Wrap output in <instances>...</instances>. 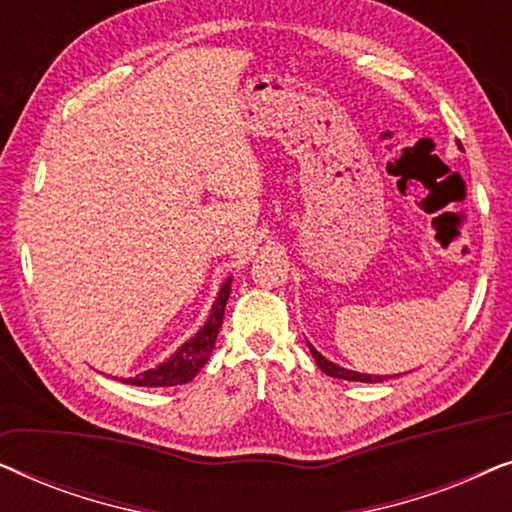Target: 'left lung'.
Here are the masks:
<instances>
[{"instance_id":"1","label":"left lung","mask_w":512,"mask_h":512,"mask_svg":"<svg viewBox=\"0 0 512 512\" xmlns=\"http://www.w3.org/2000/svg\"><path fill=\"white\" fill-rule=\"evenodd\" d=\"M307 347H310V352L314 356V361H317V366L324 370L326 375L338 377V380H349V382H384V380H387V377H382V375H366V373H356V370L342 368V366H338V363L328 361L326 356H321L317 349L310 345V342H307Z\"/></svg>"}]
</instances>
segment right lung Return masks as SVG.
<instances>
[{
  "label": "right lung",
  "instance_id": "obj_1",
  "mask_svg": "<svg viewBox=\"0 0 512 512\" xmlns=\"http://www.w3.org/2000/svg\"><path fill=\"white\" fill-rule=\"evenodd\" d=\"M230 282H233V277H228L221 284L207 321L191 340H186L170 359L158 363L156 368L144 370L135 377H121V382L132 384V387H177V384L191 382L205 366L216 345V335H219V328L223 324V312H226L230 296Z\"/></svg>",
  "mask_w": 512,
  "mask_h": 512
}]
</instances>
